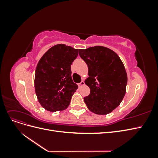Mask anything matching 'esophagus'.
<instances>
[{"label":"esophagus","instance_id":"1","mask_svg":"<svg viewBox=\"0 0 158 158\" xmlns=\"http://www.w3.org/2000/svg\"><path fill=\"white\" fill-rule=\"evenodd\" d=\"M84 84H85V83H84V81H82V82H81L80 83H79L78 85L79 87H82V86H83Z\"/></svg>","mask_w":158,"mask_h":158}]
</instances>
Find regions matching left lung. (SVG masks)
I'll list each match as a JSON object with an SVG mask.
<instances>
[{
    "mask_svg": "<svg viewBox=\"0 0 158 158\" xmlns=\"http://www.w3.org/2000/svg\"><path fill=\"white\" fill-rule=\"evenodd\" d=\"M79 55L88 66L85 84L90 89L84 102L90 111L98 114L111 113L126 94L127 72L115 52L103 46L79 49Z\"/></svg>",
    "mask_w": 158,
    "mask_h": 158,
    "instance_id": "left-lung-1",
    "label": "left lung"
}]
</instances>
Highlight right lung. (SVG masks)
<instances>
[{"instance_id": "obj_1", "label": "right lung", "mask_w": 158, "mask_h": 158, "mask_svg": "<svg viewBox=\"0 0 158 158\" xmlns=\"http://www.w3.org/2000/svg\"><path fill=\"white\" fill-rule=\"evenodd\" d=\"M78 51L70 46L58 44L46 51L38 62L35 91L38 102L47 111L66 109L78 88L71 76V64L78 56Z\"/></svg>"}]
</instances>
